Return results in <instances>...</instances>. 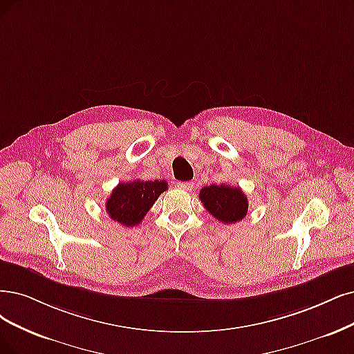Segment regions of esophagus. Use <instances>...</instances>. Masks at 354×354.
Listing matches in <instances>:
<instances>
[{"label":"esophagus","instance_id":"34e87169","mask_svg":"<svg viewBox=\"0 0 354 354\" xmlns=\"http://www.w3.org/2000/svg\"><path fill=\"white\" fill-rule=\"evenodd\" d=\"M178 187L184 191H191L194 188V182H178Z\"/></svg>","mask_w":354,"mask_h":354}]
</instances>
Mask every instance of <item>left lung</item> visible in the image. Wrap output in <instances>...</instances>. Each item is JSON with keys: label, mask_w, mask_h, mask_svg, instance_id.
Returning a JSON list of instances; mask_svg holds the SVG:
<instances>
[{"label": "left lung", "mask_w": 354, "mask_h": 354, "mask_svg": "<svg viewBox=\"0 0 354 354\" xmlns=\"http://www.w3.org/2000/svg\"><path fill=\"white\" fill-rule=\"evenodd\" d=\"M200 200L205 210L225 225L236 223L246 216L248 198L239 187L210 185L200 191Z\"/></svg>", "instance_id": "obj_1"}]
</instances>
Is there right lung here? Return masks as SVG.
Here are the masks:
<instances>
[{"instance_id":"1","label":"right lung","mask_w":354,"mask_h":354,"mask_svg":"<svg viewBox=\"0 0 354 354\" xmlns=\"http://www.w3.org/2000/svg\"><path fill=\"white\" fill-rule=\"evenodd\" d=\"M167 189L166 180L121 182L106 201L108 216L118 223L133 227L141 223L159 195Z\"/></svg>"}]
</instances>
